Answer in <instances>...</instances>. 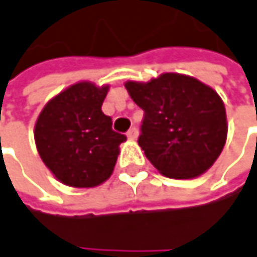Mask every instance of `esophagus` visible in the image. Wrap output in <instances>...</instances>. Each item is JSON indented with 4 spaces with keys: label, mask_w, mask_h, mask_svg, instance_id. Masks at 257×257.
I'll return each instance as SVG.
<instances>
[{
    "label": "esophagus",
    "mask_w": 257,
    "mask_h": 257,
    "mask_svg": "<svg viewBox=\"0 0 257 257\" xmlns=\"http://www.w3.org/2000/svg\"><path fill=\"white\" fill-rule=\"evenodd\" d=\"M126 137H128L129 140H137V137H138V129L135 128V126H132V128L128 131Z\"/></svg>",
    "instance_id": "34e87169"
}]
</instances>
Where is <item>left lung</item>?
<instances>
[{
    "mask_svg": "<svg viewBox=\"0 0 257 257\" xmlns=\"http://www.w3.org/2000/svg\"><path fill=\"white\" fill-rule=\"evenodd\" d=\"M144 110L140 147L168 178L190 179L206 172L226 141V113L215 89L196 78L163 73L150 82L125 83Z\"/></svg>",
    "mask_w": 257,
    "mask_h": 257,
    "instance_id": "8db88e82",
    "label": "left lung"
}]
</instances>
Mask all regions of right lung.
I'll return each mask as SVG.
<instances>
[{
	"label": "right lung",
	"instance_id": "right-lung-1",
	"mask_svg": "<svg viewBox=\"0 0 257 257\" xmlns=\"http://www.w3.org/2000/svg\"><path fill=\"white\" fill-rule=\"evenodd\" d=\"M108 85L78 82L51 98L38 116L35 143L45 166L60 182L92 188L108 179L125 135L101 111Z\"/></svg>",
	"mask_w": 257,
	"mask_h": 257
}]
</instances>
